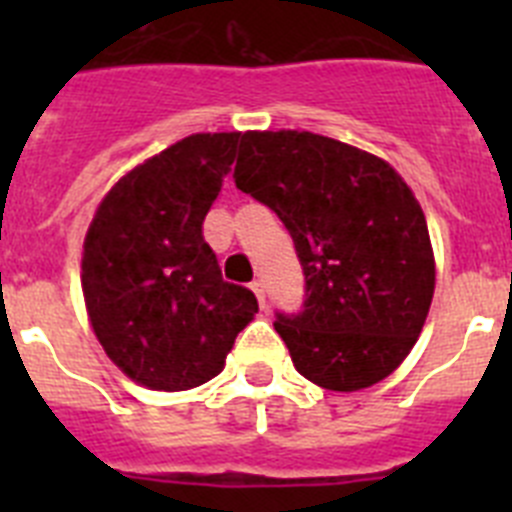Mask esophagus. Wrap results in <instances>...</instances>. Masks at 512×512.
<instances>
[{"label":"esophagus","instance_id":"esophagus-1","mask_svg":"<svg viewBox=\"0 0 512 512\" xmlns=\"http://www.w3.org/2000/svg\"><path fill=\"white\" fill-rule=\"evenodd\" d=\"M251 289H253V295H256V300H259V305L266 307V289H264V282H261V279H256V282L251 284Z\"/></svg>","mask_w":512,"mask_h":512}]
</instances>
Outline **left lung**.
<instances>
[{"mask_svg":"<svg viewBox=\"0 0 512 512\" xmlns=\"http://www.w3.org/2000/svg\"><path fill=\"white\" fill-rule=\"evenodd\" d=\"M235 187L277 212L305 274L274 328L318 387L390 377L423 330L436 266L418 200L387 161L315 133H243Z\"/></svg>","mask_w":512,"mask_h":512,"instance_id":"1","label":"left lung"}]
</instances>
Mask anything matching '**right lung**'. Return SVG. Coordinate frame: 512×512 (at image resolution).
I'll use <instances>...</instances> for the list:
<instances>
[{
  "mask_svg": "<svg viewBox=\"0 0 512 512\" xmlns=\"http://www.w3.org/2000/svg\"><path fill=\"white\" fill-rule=\"evenodd\" d=\"M241 133H197L125 174L89 225L81 287L107 356L151 390H192L223 372L259 312L225 282L202 223Z\"/></svg>",
  "mask_w": 512,
  "mask_h": 512,
  "instance_id": "right-lung-1",
  "label": "right lung"
}]
</instances>
